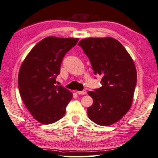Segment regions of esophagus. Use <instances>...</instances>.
<instances>
[{
  "label": "esophagus",
  "mask_w": 158,
  "mask_h": 158,
  "mask_svg": "<svg viewBox=\"0 0 158 158\" xmlns=\"http://www.w3.org/2000/svg\"><path fill=\"white\" fill-rule=\"evenodd\" d=\"M77 93L78 94H79V95H85V94H86V91H85V90H84V91H77Z\"/></svg>",
  "instance_id": "34e87169"
}]
</instances>
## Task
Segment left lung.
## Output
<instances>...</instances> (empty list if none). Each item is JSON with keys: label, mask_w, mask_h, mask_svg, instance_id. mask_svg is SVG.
Returning a JSON list of instances; mask_svg holds the SVG:
<instances>
[{"label": "left lung", "mask_w": 158, "mask_h": 158, "mask_svg": "<svg viewBox=\"0 0 158 158\" xmlns=\"http://www.w3.org/2000/svg\"><path fill=\"white\" fill-rule=\"evenodd\" d=\"M91 61L95 74L102 77V86L88 94L94 103L87 108L89 119L101 126L119 121L131 108L137 81L132 57L112 37L87 38L78 44Z\"/></svg>", "instance_id": "left-lung-1"}]
</instances>
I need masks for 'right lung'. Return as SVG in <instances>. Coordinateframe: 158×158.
Segmentation results:
<instances>
[{"label": "right lung", "mask_w": 158, "mask_h": 158, "mask_svg": "<svg viewBox=\"0 0 158 158\" xmlns=\"http://www.w3.org/2000/svg\"><path fill=\"white\" fill-rule=\"evenodd\" d=\"M79 41L77 38L48 36L25 57L18 74V87L24 106L34 118L44 124L64 116L72 93L56 85L62 59Z\"/></svg>", "instance_id": "add662e5"}]
</instances>
